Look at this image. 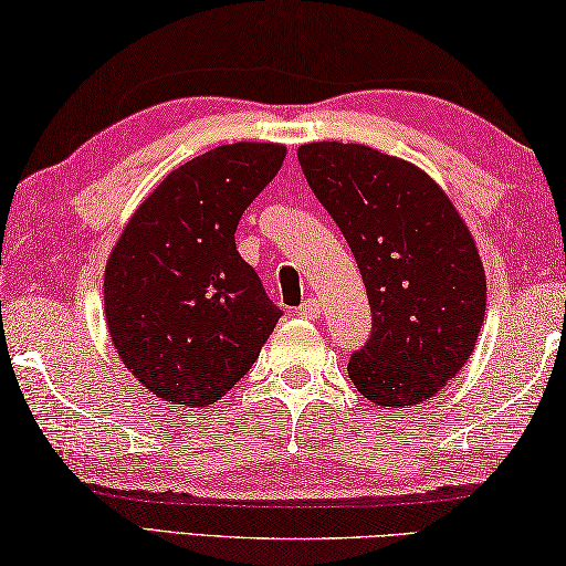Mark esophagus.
Segmentation results:
<instances>
[{
  "mask_svg": "<svg viewBox=\"0 0 566 566\" xmlns=\"http://www.w3.org/2000/svg\"><path fill=\"white\" fill-rule=\"evenodd\" d=\"M296 314H300L302 318H316L318 314H322V302L318 300H306L300 310H296Z\"/></svg>",
  "mask_w": 566,
  "mask_h": 566,
  "instance_id": "34e87169",
  "label": "esophagus"
}]
</instances>
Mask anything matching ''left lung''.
Returning <instances> with one entry per match:
<instances>
[{"instance_id":"left-lung-1","label":"left lung","mask_w":566,"mask_h":566,"mask_svg":"<svg viewBox=\"0 0 566 566\" xmlns=\"http://www.w3.org/2000/svg\"><path fill=\"white\" fill-rule=\"evenodd\" d=\"M296 158L371 304V338L348 378L381 408L430 400L465 366L485 322V270L465 220L426 170L361 143H306Z\"/></svg>"}]
</instances>
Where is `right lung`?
<instances>
[{"instance_id": "add662e5", "label": "right lung", "mask_w": 566, "mask_h": 566, "mask_svg": "<svg viewBox=\"0 0 566 566\" xmlns=\"http://www.w3.org/2000/svg\"><path fill=\"white\" fill-rule=\"evenodd\" d=\"M284 156L280 143H232L182 163L113 244L104 274L111 342L160 400L190 408L220 400L280 322L234 230Z\"/></svg>"}]
</instances>
